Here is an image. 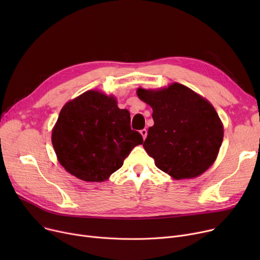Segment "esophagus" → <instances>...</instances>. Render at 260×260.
<instances>
[{
  "instance_id": "esophagus-1",
  "label": "esophagus",
  "mask_w": 260,
  "mask_h": 260,
  "mask_svg": "<svg viewBox=\"0 0 260 260\" xmlns=\"http://www.w3.org/2000/svg\"><path fill=\"white\" fill-rule=\"evenodd\" d=\"M140 134L142 135L143 139H145V138H146V136H147V131H146L145 128H143V129H141V131H140Z\"/></svg>"
}]
</instances>
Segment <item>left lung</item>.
<instances>
[{"label":"left lung","instance_id":"left-lung-1","mask_svg":"<svg viewBox=\"0 0 260 260\" xmlns=\"http://www.w3.org/2000/svg\"><path fill=\"white\" fill-rule=\"evenodd\" d=\"M138 97L153 108L154 125L143 142L156 167L175 179L194 178L217 158L223 126L212 104L188 87L139 88Z\"/></svg>","mask_w":260,"mask_h":260}]
</instances>
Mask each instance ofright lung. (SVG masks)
Listing matches in <instances>:
<instances>
[{"label": "right lung", "mask_w": 260, "mask_h": 260, "mask_svg": "<svg viewBox=\"0 0 260 260\" xmlns=\"http://www.w3.org/2000/svg\"><path fill=\"white\" fill-rule=\"evenodd\" d=\"M51 142L68 173L101 182L123 166L143 138L131 128L128 111L120 109L114 97L88 90L63 106Z\"/></svg>", "instance_id": "add662e5"}]
</instances>
